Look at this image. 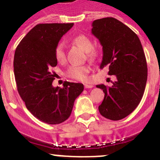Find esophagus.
Segmentation results:
<instances>
[{"instance_id":"obj_1","label":"esophagus","mask_w":160,"mask_h":160,"mask_svg":"<svg viewBox=\"0 0 160 160\" xmlns=\"http://www.w3.org/2000/svg\"><path fill=\"white\" fill-rule=\"evenodd\" d=\"M93 86L92 85V84H84V88H92Z\"/></svg>"}]
</instances>
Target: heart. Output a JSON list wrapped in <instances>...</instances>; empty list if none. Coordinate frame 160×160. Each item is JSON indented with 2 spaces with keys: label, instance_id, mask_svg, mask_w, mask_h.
I'll return each instance as SVG.
<instances>
[{
  "label": "heart",
  "instance_id": "b5f03b06",
  "mask_svg": "<svg viewBox=\"0 0 160 160\" xmlns=\"http://www.w3.org/2000/svg\"><path fill=\"white\" fill-rule=\"evenodd\" d=\"M72 44L76 45L82 48L84 52H87L89 58H94L97 52L93 49V44L91 39L85 34H78L71 39ZM54 57L58 63H63L66 60V54L64 45L60 42L54 48ZM90 72V67L86 65H72L69 67L67 71V76L78 81L84 82L88 79V73Z\"/></svg>",
  "mask_w": 160,
  "mask_h": 160
}]
</instances>
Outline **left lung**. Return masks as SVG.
<instances>
[{"mask_svg": "<svg viewBox=\"0 0 160 160\" xmlns=\"http://www.w3.org/2000/svg\"><path fill=\"white\" fill-rule=\"evenodd\" d=\"M91 32L102 46L100 68L108 66V75L116 76L112 87L98 84L104 99L101 115L119 121L136 109L143 97L148 78L146 58L140 39L132 30L112 17L93 21Z\"/></svg>", "mask_w": 160, "mask_h": 160, "instance_id": "obj_1", "label": "left lung"}]
</instances>
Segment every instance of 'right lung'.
Masks as SVG:
<instances>
[{
  "instance_id": "obj_1",
  "label": "right lung",
  "mask_w": 160,
  "mask_h": 160,
  "mask_svg": "<svg viewBox=\"0 0 160 160\" xmlns=\"http://www.w3.org/2000/svg\"><path fill=\"white\" fill-rule=\"evenodd\" d=\"M73 23L39 24L27 33L15 52L13 67L17 90L29 112L39 121L58 124L70 116L83 84L65 82L54 88L58 61L54 48Z\"/></svg>"
}]
</instances>
